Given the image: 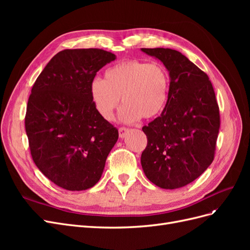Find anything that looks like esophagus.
I'll list each match as a JSON object with an SVG mask.
<instances>
[{
  "mask_svg": "<svg viewBox=\"0 0 250 250\" xmlns=\"http://www.w3.org/2000/svg\"><path fill=\"white\" fill-rule=\"evenodd\" d=\"M128 131H129V129H128V128H126V127H120V128H119V135H120V138L123 139Z\"/></svg>",
  "mask_w": 250,
  "mask_h": 250,
  "instance_id": "esophagus-1",
  "label": "esophagus"
}]
</instances>
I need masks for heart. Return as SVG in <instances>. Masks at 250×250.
<instances>
[{
	"label": "heart",
	"instance_id": "1",
	"mask_svg": "<svg viewBox=\"0 0 250 250\" xmlns=\"http://www.w3.org/2000/svg\"><path fill=\"white\" fill-rule=\"evenodd\" d=\"M170 75L158 62L138 59L123 60L105 72L104 80L90 83V97L99 115L107 121L115 117L122 98L120 118L125 123L141 118L153 119L161 115L168 102Z\"/></svg>",
	"mask_w": 250,
	"mask_h": 250
}]
</instances>
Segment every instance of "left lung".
<instances>
[{
  "label": "left lung",
  "mask_w": 250,
  "mask_h": 250,
  "mask_svg": "<svg viewBox=\"0 0 250 250\" xmlns=\"http://www.w3.org/2000/svg\"><path fill=\"white\" fill-rule=\"evenodd\" d=\"M142 51L160 59L170 74L167 105L160 117L142 128L147 135L142 168L151 183L173 190L191 184L214 161L219 106L208 75L180 52Z\"/></svg>",
  "instance_id": "8db88e82"
}]
</instances>
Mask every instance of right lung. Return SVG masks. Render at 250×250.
<instances>
[{"instance_id":"1","label":"right lung","mask_w":250,"mask_h":250,"mask_svg":"<svg viewBox=\"0 0 250 250\" xmlns=\"http://www.w3.org/2000/svg\"><path fill=\"white\" fill-rule=\"evenodd\" d=\"M115 59L102 49L60 51L31 89L25 128L32 160L65 190L94 187L118 141V129L99 115L90 97L97 72Z\"/></svg>"}]
</instances>
